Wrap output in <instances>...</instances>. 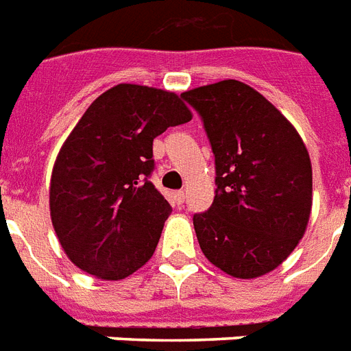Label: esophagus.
Here are the masks:
<instances>
[{
    "mask_svg": "<svg viewBox=\"0 0 351 351\" xmlns=\"http://www.w3.org/2000/svg\"><path fill=\"white\" fill-rule=\"evenodd\" d=\"M173 198H175V202L180 206V204H184V200H186V193H184V191L173 193Z\"/></svg>",
    "mask_w": 351,
    "mask_h": 351,
    "instance_id": "obj_1",
    "label": "esophagus"
}]
</instances>
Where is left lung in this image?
<instances>
[{
    "instance_id": "obj_1",
    "label": "left lung",
    "mask_w": 351,
    "mask_h": 351,
    "mask_svg": "<svg viewBox=\"0 0 351 351\" xmlns=\"http://www.w3.org/2000/svg\"><path fill=\"white\" fill-rule=\"evenodd\" d=\"M215 154V200L193 217L200 250L234 278L280 266L304 237L311 162L288 118L253 87L222 80L182 93Z\"/></svg>"
}]
</instances>
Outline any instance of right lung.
<instances>
[{
	"mask_svg": "<svg viewBox=\"0 0 351 351\" xmlns=\"http://www.w3.org/2000/svg\"><path fill=\"white\" fill-rule=\"evenodd\" d=\"M193 118L182 98L120 84L80 118L52 167L51 220L82 271L121 280L153 256L171 206L153 186V140Z\"/></svg>",
	"mask_w": 351,
	"mask_h": 351,
	"instance_id": "add662e5",
	"label": "right lung"
}]
</instances>
